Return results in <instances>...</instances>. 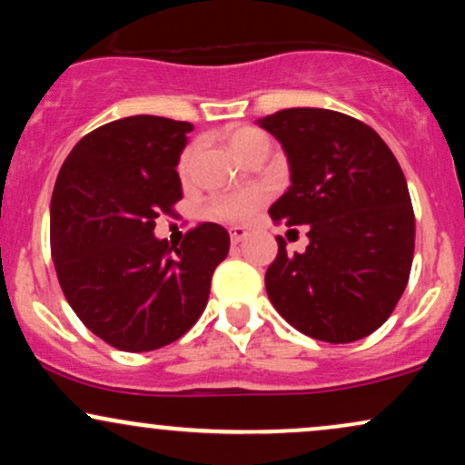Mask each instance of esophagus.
Wrapping results in <instances>:
<instances>
[{
    "label": "esophagus",
    "instance_id": "34e87169",
    "mask_svg": "<svg viewBox=\"0 0 465 465\" xmlns=\"http://www.w3.org/2000/svg\"><path fill=\"white\" fill-rule=\"evenodd\" d=\"M247 236H249V232L244 227H232V229H229V238H232V244L242 242V240Z\"/></svg>",
    "mask_w": 465,
    "mask_h": 465
}]
</instances>
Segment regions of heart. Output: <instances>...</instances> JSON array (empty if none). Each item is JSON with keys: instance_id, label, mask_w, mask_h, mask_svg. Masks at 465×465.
Returning a JSON list of instances; mask_svg holds the SVG:
<instances>
[{"instance_id": "obj_1", "label": "heart", "mask_w": 465, "mask_h": 465, "mask_svg": "<svg viewBox=\"0 0 465 465\" xmlns=\"http://www.w3.org/2000/svg\"><path fill=\"white\" fill-rule=\"evenodd\" d=\"M227 142L240 159H247L249 154L258 151H269V137L260 129H255V126H233V129L227 131ZM192 159H194V148L188 146L181 153L177 163L181 177H188L190 174ZM264 199L266 192L260 188L232 192V194H218L207 203V214L223 223H240L253 214L262 205Z\"/></svg>"}]
</instances>
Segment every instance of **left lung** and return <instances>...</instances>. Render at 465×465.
Wrapping results in <instances>:
<instances>
[{
    "label": "left lung",
    "mask_w": 465,
    "mask_h": 465,
    "mask_svg": "<svg viewBox=\"0 0 465 465\" xmlns=\"http://www.w3.org/2000/svg\"><path fill=\"white\" fill-rule=\"evenodd\" d=\"M260 126L282 142L292 181L269 214L275 225H306L311 240L303 253H288L277 236L269 300L312 339L359 341L391 317L413 264L402 168L371 126L339 111L282 109Z\"/></svg>",
    "instance_id": "left-lung-1"
}]
</instances>
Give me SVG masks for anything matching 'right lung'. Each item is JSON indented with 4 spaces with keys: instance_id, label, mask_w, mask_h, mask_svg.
<instances>
[{
    "instance_id": "right-lung-1",
    "label": "right lung",
    "mask_w": 465,
    "mask_h": 465,
    "mask_svg": "<svg viewBox=\"0 0 465 465\" xmlns=\"http://www.w3.org/2000/svg\"><path fill=\"white\" fill-rule=\"evenodd\" d=\"M190 122L131 115L87 133L56 177L50 247L63 295L95 336L122 351L173 343L199 322L229 233L201 223L183 242L153 236L183 199L179 154Z\"/></svg>"
}]
</instances>
